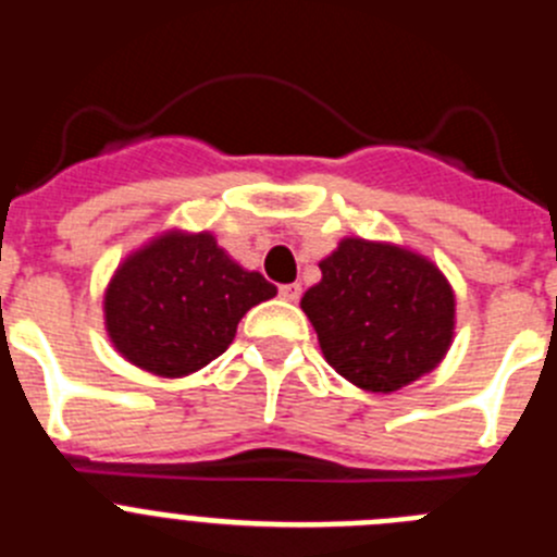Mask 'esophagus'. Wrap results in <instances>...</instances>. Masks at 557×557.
Wrapping results in <instances>:
<instances>
[{
  "mask_svg": "<svg viewBox=\"0 0 557 557\" xmlns=\"http://www.w3.org/2000/svg\"><path fill=\"white\" fill-rule=\"evenodd\" d=\"M278 295H282L284 301H298V298H301V287H298V284H282V287H278Z\"/></svg>",
  "mask_w": 557,
  "mask_h": 557,
  "instance_id": "1",
  "label": "esophagus"
}]
</instances>
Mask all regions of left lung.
<instances>
[{
  "label": "left lung",
  "instance_id": "1",
  "mask_svg": "<svg viewBox=\"0 0 557 557\" xmlns=\"http://www.w3.org/2000/svg\"><path fill=\"white\" fill-rule=\"evenodd\" d=\"M301 309L329 366L351 385L393 393L446 357L455 293L446 275L407 248L348 236L321 262Z\"/></svg>",
  "mask_w": 557,
  "mask_h": 557
}]
</instances>
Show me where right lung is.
Returning a JSON list of instances; mask_svg holds the SVG:
<instances>
[{
	"instance_id": "right-lung-1",
	"label": "right lung",
	"mask_w": 557,
	"mask_h": 557,
	"mask_svg": "<svg viewBox=\"0 0 557 557\" xmlns=\"http://www.w3.org/2000/svg\"><path fill=\"white\" fill-rule=\"evenodd\" d=\"M273 295L262 273L239 268L211 234L166 231L113 273L106 329L127 362L178 379L218 359L243 314Z\"/></svg>"
}]
</instances>
